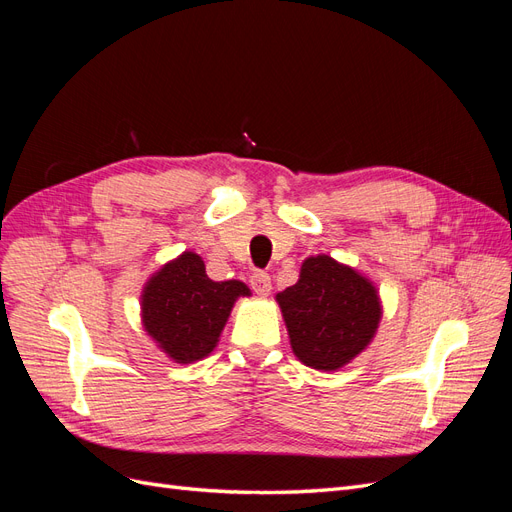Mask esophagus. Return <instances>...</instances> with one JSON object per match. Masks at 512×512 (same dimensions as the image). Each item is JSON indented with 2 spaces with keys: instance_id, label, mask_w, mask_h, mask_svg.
Listing matches in <instances>:
<instances>
[{
  "instance_id": "34e87169",
  "label": "esophagus",
  "mask_w": 512,
  "mask_h": 512,
  "mask_svg": "<svg viewBox=\"0 0 512 512\" xmlns=\"http://www.w3.org/2000/svg\"><path fill=\"white\" fill-rule=\"evenodd\" d=\"M250 284L256 294H260V297H267V294L271 292V275L265 271H254L250 275Z\"/></svg>"
}]
</instances>
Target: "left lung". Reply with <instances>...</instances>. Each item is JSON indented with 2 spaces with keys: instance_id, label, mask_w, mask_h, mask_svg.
I'll return each mask as SVG.
<instances>
[{
  "instance_id": "8db88e82",
  "label": "left lung",
  "mask_w": 512,
  "mask_h": 512,
  "mask_svg": "<svg viewBox=\"0 0 512 512\" xmlns=\"http://www.w3.org/2000/svg\"><path fill=\"white\" fill-rule=\"evenodd\" d=\"M292 352L307 367L339 369L363 352L382 316L376 288L331 256L303 262L299 282L277 294Z\"/></svg>"
}]
</instances>
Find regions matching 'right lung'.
<instances>
[{
  "instance_id": "1",
  "label": "right lung",
  "mask_w": 512,
  "mask_h": 512,
  "mask_svg": "<svg viewBox=\"0 0 512 512\" xmlns=\"http://www.w3.org/2000/svg\"><path fill=\"white\" fill-rule=\"evenodd\" d=\"M239 297H250L243 282H213L205 262L183 252L151 277L143 290V324L160 348L177 363L207 356Z\"/></svg>"
}]
</instances>
